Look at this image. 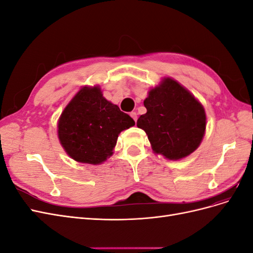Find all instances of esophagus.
<instances>
[{
    "instance_id": "34e87169",
    "label": "esophagus",
    "mask_w": 253,
    "mask_h": 253,
    "mask_svg": "<svg viewBox=\"0 0 253 253\" xmlns=\"http://www.w3.org/2000/svg\"><path fill=\"white\" fill-rule=\"evenodd\" d=\"M129 115H131V117H132V118L134 119V121L136 122V121H137V113H136V112H132Z\"/></svg>"
}]
</instances>
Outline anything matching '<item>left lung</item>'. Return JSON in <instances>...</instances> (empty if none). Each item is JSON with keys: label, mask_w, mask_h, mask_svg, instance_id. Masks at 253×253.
Masks as SVG:
<instances>
[{"label": "left lung", "mask_w": 253, "mask_h": 253, "mask_svg": "<svg viewBox=\"0 0 253 253\" xmlns=\"http://www.w3.org/2000/svg\"><path fill=\"white\" fill-rule=\"evenodd\" d=\"M143 104L147 113L137 120V126L148 135L155 154L179 160L200 147L206 132V112L179 82L165 77L149 90Z\"/></svg>", "instance_id": "8db88e82"}]
</instances>
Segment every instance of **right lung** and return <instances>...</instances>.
<instances>
[{"instance_id":"right-lung-1","label":"right lung","mask_w":253,"mask_h":253,"mask_svg":"<svg viewBox=\"0 0 253 253\" xmlns=\"http://www.w3.org/2000/svg\"><path fill=\"white\" fill-rule=\"evenodd\" d=\"M133 126L127 114L103 97L100 86H83L61 114L58 138L71 158L95 166L113 155L119 134Z\"/></svg>"}]
</instances>
